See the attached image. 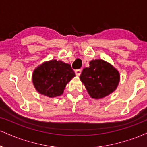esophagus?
Wrapping results in <instances>:
<instances>
[{
	"label": "esophagus",
	"instance_id": "esophagus-1",
	"mask_svg": "<svg viewBox=\"0 0 147 147\" xmlns=\"http://www.w3.org/2000/svg\"><path fill=\"white\" fill-rule=\"evenodd\" d=\"M81 72H82V70H81L80 69L75 70V74H76V75L78 76H80Z\"/></svg>",
	"mask_w": 147,
	"mask_h": 147
}]
</instances>
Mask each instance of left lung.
Masks as SVG:
<instances>
[{
	"mask_svg": "<svg viewBox=\"0 0 147 147\" xmlns=\"http://www.w3.org/2000/svg\"><path fill=\"white\" fill-rule=\"evenodd\" d=\"M89 67L83 69L80 78L92 98L101 99L117 88L120 81L119 71L104 60H92Z\"/></svg>",
	"mask_w": 147,
	"mask_h": 147,
	"instance_id": "8db88e82",
	"label": "left lung"
}]
</instances>
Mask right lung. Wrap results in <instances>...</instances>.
I'll use <instances>...</instances> for the list:
<instances>
[{
  "label": "right lung",
  "mask_w": 147,
  "mask_h": 147,
  "mask_svg": "<svg viewBox=\"0 0 147 147\" xmlns=\"http://www.w3.org/2000/svg\"><path fill=\"white\" fill-rule=\"evenodd\" d=\"M75 73L71 65L61 61L52 60L44 62L34 70L32 83L41 95L55 97L63 93L66 85Z\"/></svg>",
  "instance_id": "1"
}]
</instances>
